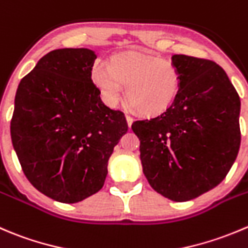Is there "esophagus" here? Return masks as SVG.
Listing matches in <instances>:
<instances>
[{
    "label": "esophagus",
    "instance_id": "1",
    "mask_svg": "<svg viewBox=\"0 0 248 248\" xmlns=\"http://www.w3.org/2000/svg\"><path fill=\"white\" fill-rule=\"evenodd\" d=\"M126 120H127V124H128V127L132 126V122H133V119H132L129 115H126Z\"/></svg>",
    "mask_w": 248,
    "mask_h": 248
}]
</instances>
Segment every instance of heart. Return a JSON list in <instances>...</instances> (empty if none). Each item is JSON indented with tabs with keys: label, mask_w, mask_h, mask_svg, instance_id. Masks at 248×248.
Segmentation results:
<instances>
[{
	"label": "heart",
	"mask_w": 248,
	"mask_h": 248,
	"mask_svg": "<svg viewBox=\"0 0 248 248\" xmlns=\"http://www.w3.org/2000/svg\"><path fill=\"white\" fill-rule=\"evenodd\" d=\"M92 80L103 100L116 107L124 95L141 114H160L172 105L179 92L180 76L177 66L168 59L140 52L115 54L109 65L97 62Z\"/></svg>",
	"instance_id": "b5f03b06"
}]
</instances>
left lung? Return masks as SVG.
Segmentation results:
<instances>
[{
	"label": "left lung",
	"instance_id": "left-lung-1",
	"mask_svg": "<svg viewBox=\"0 0 248 248\" xmlns=\"http://www.w3.org/2000/svg\"><path fill=\"white\" fill-rule=\"evenodd\" d=\"M172 63L180 76L175 100L132 129L151 188L183 202L217 186L232 168L241 141L240 97L212 60L174 54Z\"/></svg>",
	"mask_w": 248,
	"mask_h": 248
}]
</instances>
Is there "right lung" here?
<instances>
[{
	"instance_id": "1",
	"label": "right lung",
	"mask_w": 248,
	"mask_h": 248,
	"mask_svg": "<svg viewBox=\"0 0 248 248\" xmlns=\"http://www.w3.org/2000/svg\"><path fill=\"white\" fill-rule=\"evenodd\" d=\"M87 48L47 53L21 78L11 137L29 182L48 198L75 203L103 188L114 146L128 129L124 114L100 99Z\"/></svg>"
}]
</instances>
